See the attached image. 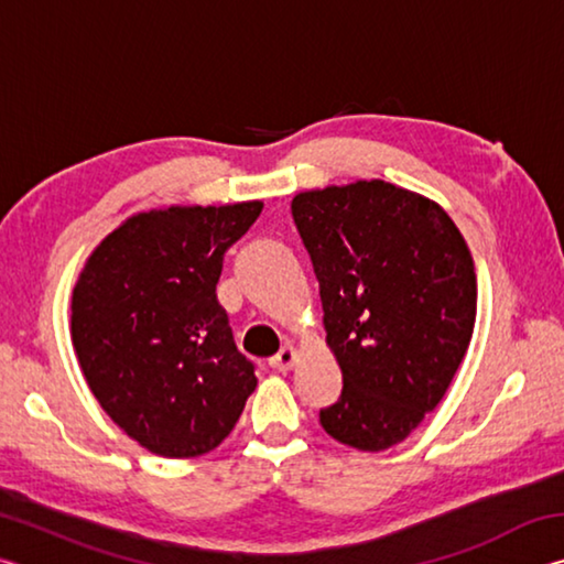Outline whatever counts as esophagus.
<instances>
[{"instance_id":"34e87169","label":"esophagus","mask_w":564,"mask_h":564,"mask_svg":"<svg viewBox=\"0 0 564 564\" xmlns=\"http://www.w3.org/2000/svg\"><path fill=\"white\" fill-rule=\"evenodd\" d=\"M295 360H299V350H295L293 346H283L271 358V368L279 370V373H285V370H291L295 366Z\"/></svg>"}]
</instances>
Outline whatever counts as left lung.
Masks as SVG:
<instances>
[{
  "label": "left lung",
  "instance_id": "obj_1",
  "mask_svg": "<svg viewBox=\"0 0 564 564\" xmlns=\"http://www.w3.org/2000/svg\"><path fill=\"white\" fill-rule=\"evenodd\" d=\"M291 212L343 373L323 431L362 453L388 451L441 403L470 346V248L435 202L380 178L303 191Z\"/></svg>",
  "mask_w": 564,
  "mask_h": 564
}]
</instances>
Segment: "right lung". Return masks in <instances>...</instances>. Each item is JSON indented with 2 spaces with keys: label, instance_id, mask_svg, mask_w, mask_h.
Returning <instances> with one entry per match:
<instances>
[{
  "label": "right lung",
  "instance_id": "right-lung-1",
  "mask_svg": "<svg viewBox=\"0 0 564 564\" xmlns=\"http://www.w3.org/2000/svg\"><path fill=\"white\" fill-rule=\"evenodd\" d=\"M263 204L137 214L94 248L72 293V343L94 398L161 457L221 445L256 390L216 299L224 253Z\"/></svg>",
  "mask_w": 564,
  "mask_h": 564
}]
</instances>
